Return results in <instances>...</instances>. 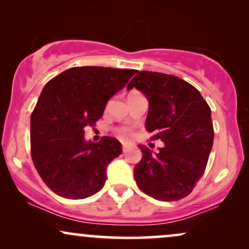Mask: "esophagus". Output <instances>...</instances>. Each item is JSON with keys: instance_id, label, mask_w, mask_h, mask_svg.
<instances>
[{"instance_id": "esophagus-1", "label": "esophagus", "mask_w": 249, "mask_h": 249, "mask_svg": "<svg viewBox=\"0 0 249 249\" xmlns=\"http://www.w3.org/2000/svg\"><path fill=\"white\" fill-rule=\"evenodd\" d=\"M123 152H126V142H123Z\"/></svg>"}]
</instances>
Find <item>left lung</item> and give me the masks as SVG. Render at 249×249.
Segmentation results:
<instances>
[{"instance_id":"8db88e82","label":"left lung","mask_w":249,"mask_h":249,"mask_svg":"<svg viewBox=\"0 0 249 249\" xmlns=\"http://www.w3.org/2000/svg\"><path fill=\"white\" fill-rule=\"evenodd\" d=\"M136 88L148 101L145 127L160 139L158 153L138 145L142 157L134 166L137 185L147 196L177 201L193 191L213 146L211 108L193 85L173 75L141 71L126 90Z\"/></svg>"}]
</instances>
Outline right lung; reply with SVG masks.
Segmentation results:
<instances>
[{
	"mask_svg": "<svg viewBox=\"0 0 249 249\" xmlns=\"http://www.w3.org/2000/svg\"><path fill=\"white\" fill-rule=\"evenodd\" d=\"M137 70L77 67L43 88L30 118L31 157L43 181L63 198L84 199L101 191L107 167L122 154L112 137L87 142L84 127L103 116L107 103Z\"/></svg>",
	"mask_w": 249,
	"mask_h": 249,
	"instance_id": "add662e5",
	"label": "right lung"
}]
</instances>
